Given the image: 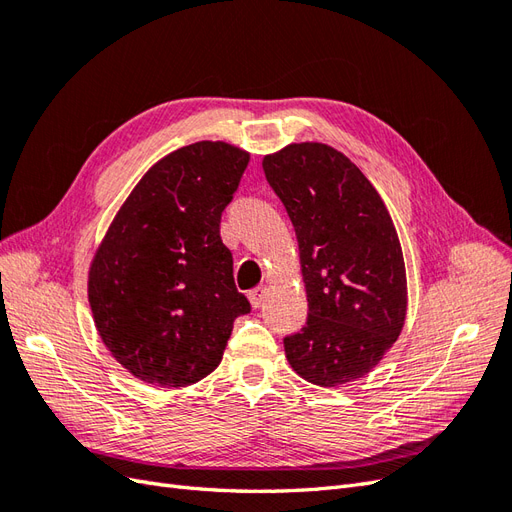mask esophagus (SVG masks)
I'll use <instances>...</instances> for the list:
<instances>
[{
	"label": "esophagus",
	"mask_w": 512,
	"mask_h": 512,
	"mask_svg": "<svg viewBox=\"0 0 512 512\" xmlns=\"http://www.w3.org/2000/svg\"><path fill=\"white\" fill-rule=\"evenodd\" d=\"M267 294H269V288L267 286H258V288H254V290H250V294H247V297H250V303H252V307H260L262 305V301L267 299Z\"/></svg>",
	"instance_id": "1"
}]
</instances>
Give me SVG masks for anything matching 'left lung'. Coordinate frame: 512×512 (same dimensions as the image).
<instances>
[{
  "instance_id": "1",
  "label": "left lung",
  "mask_w": 512,
  "mask_h": 512,
  "mask_svg": "<svg viewBox=\"0 0 512 512\" xmlns=\"http://www.w3.org/2000/svg\"><path fill=\"white\" fill-rule=\"evenodd\" d=\"M262 168L297 232L305 327L284 339L297 374L324 389L367 376L404 329L406 262L391 213L342 151L290 143Z\"/></svg>"
}]
</instances>
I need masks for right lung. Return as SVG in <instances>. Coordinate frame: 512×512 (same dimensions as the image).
<instances>
[{
  "label": "right lung",
  "instance_id": "right-lung-1",
  "mask_svg": "<svg viewBox=\"0 0 512 512\" xmlns=\"http://www.w3.org/2000/svg\"><path fill=\"white\" fill-rule=\"evenodd\" d=\"M247 162L250 153L224 141L168 153L134 185L91 258L98 335L134 378L196 384L220 365L232 322L250 312L220 239Z\"/></svg>",
  "mask_w": 512,
  "mask_h": 512
}]
</instances>
